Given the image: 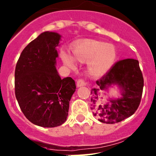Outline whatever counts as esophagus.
<instances>
[{
    "label": "esophagus",
    "mask_w": 156,
    "mask_h": 156,
    "mask_svg": "<svg viewBox=\"0 0 156 156\" xmlns=\"http://www.w3.org/2000/svg\"><path fill=\"white\" fill-rule=\"evenodd\" d=\"M86 85V81L84 79H78L77 81V87H79L81 86H85Z\"/></svg>",
    "instance_id": "esophagus-1"
}]
</instances>
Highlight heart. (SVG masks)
I'll list each match as a JSON object with an SVG mask.
<instances>
[{"label": "heart", "mask_w": 156, "mask_h": 156, "mask_svg": "<svg viewBox=\"0 0 156 156\" xmlns=\"http://www.w3.org/2000/svg\"><path fill=\"white\" fill-rule=\"evenodd\" d=\"M72 51L77 60L87 62L91 59L89 71L95 75H101L107 72L117 58L114 46L95 40H86L76 44L72 48ZM62 58L69 66H75L74 58L66 52H62Z\"/></svg>", "instance_id": "1"}]
</instances>
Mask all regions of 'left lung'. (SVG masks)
Returning <instances> with one entry per match:
<instances>
[{
  "mask_svg": "<svg viewBox=\"0 0 156 156\" xmlns=\"http://www.w3.org/2000/svg\"><path fill=\"white\" fill-rule=\"evenodd\" d=\"M96 83L98 87L90 91L93 94L91 109L100 122L118 123L131 116L137 109L144 88V77L138 60L125 59L119 61ZM112 85L120 88L122 97L110 98L104 105L98 101V95H101L102 90H107Z\"/></svg>",
  "mask_w": 156,
  "mask_h": 156,
  "instance_id": "1",
  "label": "left lung"
}]
</instances>
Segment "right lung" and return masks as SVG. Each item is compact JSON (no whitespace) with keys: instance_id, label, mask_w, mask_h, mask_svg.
I'll return each instance as SVG.
<instances>
[{"instance_id":"obj_1","label":"right lung","mask_w":156,"mask_h":156,"mask_svg":"<svg viewBox=\"0 0 156 156\" xmlns=\"http://www.w3.org/2000/svg\"><path fill=\"white\" fill-rule=\"evenodd\" d=\"M60 39L56 32L41 33L24 48L16 66V98L26 119L37 126L62 125L76 88L72 78L62 79L56 69Z\"/></svg>"}]
</instances>
